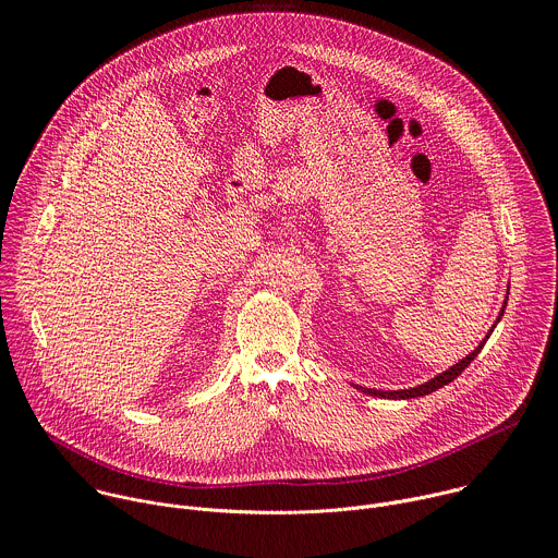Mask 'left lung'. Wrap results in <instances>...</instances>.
I'll use <instances>...</instances> for the list:
<instances>
[{"label": "left lung", "instance_id": "1", "mask_svg": "<svg viewBox=\"0 0 558 558\" xmlns=\"http://www.w3.org/2000/svg\"><path fill=\"white\" fill-rule=\"evenodd\" d=\"M501 315H504V308H501V313H499V317H497V323L501 320ZM495 329V327H493ZM493 329L488 331V336L484 338V342L476 347L470 355H465L461 362H457L454 366H450L448 371H444V373H439L437 377H433V379H428L426 384H420V386H415V388H407V390H375V388H364V386H357L362 392H366V395H371V397H384V400H411V397H422V395H428V392H433V390H437V388H441V386H446V384H450L452 379H457L461 373H463V368H468V364L480 355V351L484 349V344H486V340L490 338V333H493Z\"/></svg>", "mask_w": 558, "mask_h": 558}]
</instances>
